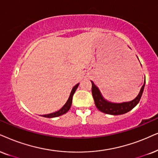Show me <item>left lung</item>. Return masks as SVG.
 <instances>
[{"mask_svg": "<svg viewBox=\"0 0 158 158\" xmlns=\"http://www.w3.org/2000/svg\"><path fill=\"white\" fill-rule=\"evenodd\" d=\"M92 82V94L95 101V104L96 106L99 111L101 112L111 115H120L128 112L134 108L140 101L141 95H142L143 89L145 86V81L143 82V85L140 89L139 95L135 97L132 101H127V102L123 103H113L111 101H107L103 95H101V91L99 90L98 87H97L93 81Z\"/></svg>", "mask_w": 158, "mask_h": 158, "instance_id": "left-lung-1", "label": "left lung"}]
</instances>
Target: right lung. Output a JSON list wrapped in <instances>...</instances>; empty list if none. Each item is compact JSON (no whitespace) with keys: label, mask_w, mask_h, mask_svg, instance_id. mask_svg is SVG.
<instances>
[{"label":"right lung","mask_w":158,"mask_h":158,"mask_svg":"<svg viewBox=\"0 0 158 158\" xmlns=\"http://www.w3.org/2000/svg\"><path fill=\"white\" fill-rule=\"evenodd\" d=\"M79 84L78 83L74 86V87H73L72 90H71V94H70V95H69V99H68L66 103H65V105L63 106L62 107L61 109H60V110L55 111V112L49 114L43 115L42 117H47V118H53V117H59V116H61V115L64 114H65L66 112H68V111H69V110L70 109V108H71V104H72L73 95V94H74L75 91L77 90V87H78V86H79Z\"/></svg>","instance_id":"obj_1"}]
</instances>
